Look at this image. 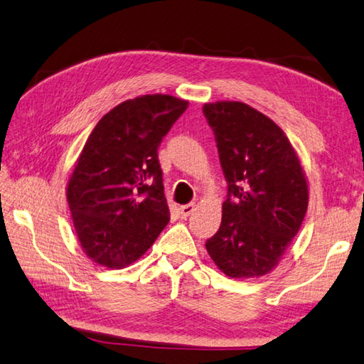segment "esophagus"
Segmentation results:
<instances>
[{
    "instance_id": "obj_1",
    "label": "esophagus",
    "mask_w": 364,
    "mask_h": 364,
    "mask_svg": "<svg viewBox=\"0 0 364 364\" xmlns=\"http://www.w3.org/2000/svg\"><path fill=\"white\" fill-rule=\"evenodd\" d=\"M196 210V205L194 203H189V205H183V206H180V215H181V218L183 219H186L192 211Z\"/></svg>"
}]
</instances>
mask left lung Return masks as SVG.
<instances>
[{
	"mask_svg": "<svg viewBox=\"0 0 364 364\" xmlns=\"http://www.w3.org/2000/svg\"><path fill=\"white\" fill-rule=\"evenodd\" d=\"M229 183L223 220L206 241L225 276L272 273L300 230L309 186L300 156L272 118L238 101L203 105Z\"/></svg>",
	"mask_w": 364,
	"mask_h": 364,
	"instance_id": "obj_1",
	"label": "left lung"
}]
</instances>
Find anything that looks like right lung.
<instances>
[{
  "label": "right lung",
  "mask_w": 364,
  "mask_h": 364,
  "mask_svg": "<svg viewBox=\"0 0 364 364\" xmlns=\"http://www.w3.org/2000/svg\"><path fill=\"white\" fill-rule=\"evenodd\" d=\"M188 105L168 95L129 99L85 141L66 197L82 251L97 265H132L168 224L158 146Z\"/></svg>",
  "instance_id": "right-lung-1"
}]
</instances>
